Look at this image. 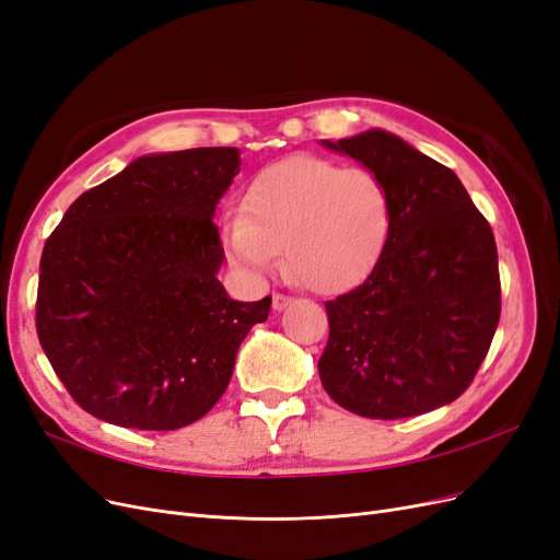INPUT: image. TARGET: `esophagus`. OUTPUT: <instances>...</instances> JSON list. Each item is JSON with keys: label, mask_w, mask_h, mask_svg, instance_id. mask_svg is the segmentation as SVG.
<instances>
[{"label": "esophagus", "mask_w": 560, "mask_h": 560, "mask_svg": "<svg viewBox=\"0 0 560 560\" xmlns=\"http://www.w3.org/2000/svg\"><path fill=\"white\" fill-rule=\"evenodd\" d=\"M292 303V296H287V294H273V311H284L287 306H290Z\"/></svg>", "instance_id": "34e87169"}]
</instances>
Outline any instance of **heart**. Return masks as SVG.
<instances>
[{"mask_svg":"<svg viewBox=\"0 0 560 560\" xmlns=\"http://www.w3.org/2000/svg\"><path fill=\"white\" fill-rule=\"evenodd\" d=\"M389 198L366 167H341L317 156L268 165L229 217L222 241L252 276L273 270L284 249L287 273L313 292L360 282L381 259L389 235Z\"/></svg>","mask_w":560,"mask_h":560,"instance_id":"obj_1","label":"heart"}]
</instances>
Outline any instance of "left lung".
<instances>
[{
	"mask_svg": "<svg viewBox=\"0 0 560 560\" xmlns=\"http://www.w3.org/2000/svg\"><path fill=\"white\" fill-rule=\"evenodd\" d=\"M364 163L389 198V235L369 278L327 301L317 362L327 395L397 420L460 397L500 322L493 229L451 167L385 130L325 142Z\"/></svg>",
	"mask_w": 560,
	"mask_h": 560,
	"instance_id": "obj_1",
	"label": "left lung"
}]
</instances>
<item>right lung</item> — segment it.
<instances>
[{"mask_svg": "<svg viewBox=\"0 0 560 560\" xmlns=\"http://www.w3.org/2000/svg\"><path fill=\"white\" fill-rule=\"evenodd\" d=\"M235 147L132 161L81 194L39 261L37 336L67 393L118 428L179 430L224 395L270 296L233 301L212 217Z\"/></svg>", "mask_w": 560, "mask_h": 560, "instance_id": "obj_1", "label": "right lung"}]
</instances>
